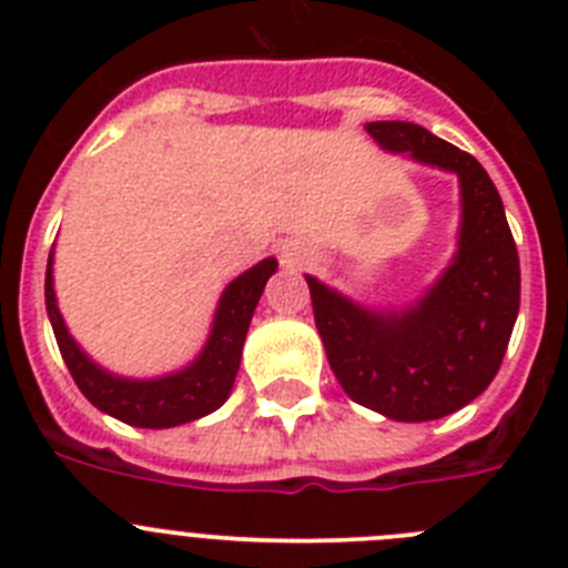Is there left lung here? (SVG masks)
<instances>
[{
  "instance_id": "obj_1",
  "label": "left lung",
  "mask_w": 568,
  "mask_h": 568,
  "mask_svg": "<svg viewBox=\"0 0 568 568\" xmlns=\"http://www.w3.org/2000/svg\"><path fill=\"white\" fill-rule=\"evenodd\" d=\"M384 150L460 179V250L444 278L400 315H378L307 275L315 327L355 404L393 420H435L478 398L498 375L520 310V258L504 202L475 155L413 122H369Z\"/></svg>"
}]
</instances>
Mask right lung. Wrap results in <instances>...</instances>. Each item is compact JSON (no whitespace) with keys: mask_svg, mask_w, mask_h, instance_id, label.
I'll return each mask as SVG.
<instances>
[{"mask_svg":"<svg viewBox=\"0 0 568 568\" xmlns=\"http://www.w3.org/2000/svg\"><path fill=\"white\" fill-rule=\"evenodd\" d=\"M53 258V255H50ZM275 258H264L247 270L244 275L230 284L222 295L219 313H215L213 335H210L204 353L195 364H190L182 373L168 375L159 381H124L102 373L88 355L77 346V341L68 335L62 315L53 295V275H44V304H48L50 324L57 335L59 353L68 364L70 375L82 389L90 404L124 420L130 426L142 429H168V426L190 424V420L210 415L213 409L227 400L233 389L235 373L241 364V346L247 338L250 318L258 304L264 284L275 273Z\"/></svg>","mask_w":568,"mask_h":568,"instance_id":"obj_1","label":"right lung"}]
</instances>
